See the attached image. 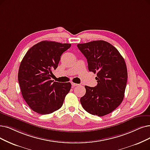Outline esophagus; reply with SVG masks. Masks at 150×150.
Wrapping results in <instances>:
<instances>
[{
    "label": "esophagus",
    "mask_w": 150,
    "mask_h": 150,
    "mask_svg": "<svg viewBox=\"0 0 150 150\" xmlns=\"http://www.w3.org/2000/svg\"><path fill=\"white\" fill-rule=\"evenodd\" d=\"M71 84L73 86H79V84H77V83H74V82H71Z\"/></svg>",
    "instance_id": "esophagus-1"
}]
</instances>
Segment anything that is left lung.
Returning a JSON list of instances; mask_svg holds the SVG:
<instances>
[{"mask_svg": "<svg viewBox=\"0 0 150 150\" xmlns=\"http://www.w3.org/2000/svg\"><path fill=\"white\" fill-rule=\"evenodd\" d=\"M87 59L89 71L97 73V85L86 86V93L81 103L93 115H108L124 99L127 81V70L124 58L108 42L94 40L77 45Z\"/></svg>", "mask_w": 150, "mask_h": 150, "instance_id": "8db88e82", "label": "left lung"}]
</instances>
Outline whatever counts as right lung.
Segmentation results:
<instances>
[{
  "label": "right lung",
  "mask_w": 150,
  "mask_h": 150,
  "mask_svg": "<svg viewBox=\"0 0 150 150\" xmlns=\"http://www.w3.org/2000/svg\"><path fill=\"white\" fill-rule=\"evenodd\" d=\"M71 44L41 41L30 49L20 63L18 79L22 96L35 112L47 115L60 108L71 89L70 82L51 80L63 53Z\"/></svg>",
  "instance_id": "add662e5"
}]
</instances>
